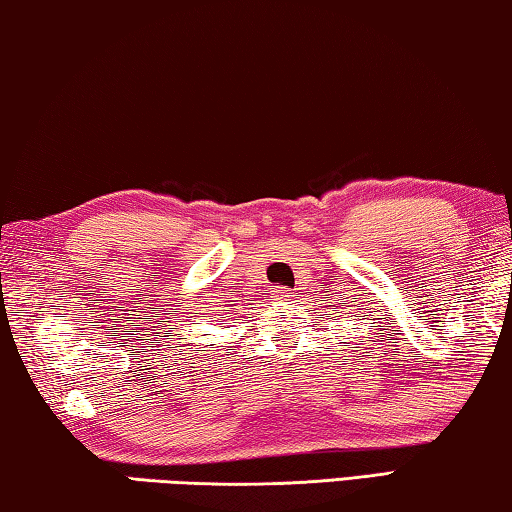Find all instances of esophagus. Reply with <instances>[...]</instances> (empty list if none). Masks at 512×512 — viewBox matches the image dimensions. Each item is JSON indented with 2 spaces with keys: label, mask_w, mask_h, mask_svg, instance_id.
<instances>
[{
  "label": "esophagus",
  "mask_w": 512,
  "mask_h": 512,
  "mask_svg": "<svg viewBox=\"0 0 512 512\" xmlns=\"http://www.w3.org/2000/svg\"><path fill=\"white\" fill-rule=\"evenodd\" d=\"M275 294H278V296H280V298H285V296H287V294H289V291H287V289H285V287H278V289H275Z\"/></svg>",
  "instance_id": "34e87169"
}]
</instances>
